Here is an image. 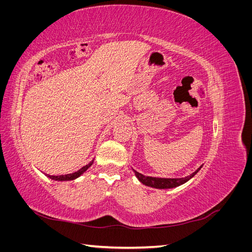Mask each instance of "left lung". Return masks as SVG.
<instances>
[{
  "label": "left lung",
  "instance_id": "left-lung-1",
  "mask_svg": "<svg viewBox=\"0 0 252 252\" xmlns=\"http://www.w3.org/2000/svg\"><path fill=\"white\" fill-rule=\"evenodd\" d=\"M202 168V166L200 168H197L193 173H191L188 177L185 178H180V179H165V178H154V177H145L142 173L134 171L136 178L139 179L141 183H143L144 185L149 186V187H154L158 189H167V188H174L178 187L182 184H184L187 181H189L191 178H193L194 175L199 172V170Z\"/></svg>",
  "mask_w": 252,
  "mask_h": 252
}]
</instances>
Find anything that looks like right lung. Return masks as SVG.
<instances>
[{"mask_svg":"<svg viewBox=\"0 0 252 252\" xmlns=\"http://www.w3.org/2000/svg\"><path fill=\"white\" fill-rule=\"evenodd\" d=\"M93 164H94V159L89 164H87L86 166L82 167V168L79 169L78 171H75L73 173H69V174H65V175H50V174H46V175H47L48 178H50L51 180H55V181H71V180H75L77 178H79L80 175H82L84 172H85Z\"/></svg>","mask_w":252,"mask_h":252,"instance_id":"1","label":"right lung"}]
</instances>
